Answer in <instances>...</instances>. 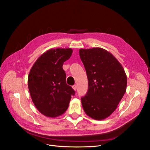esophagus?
<instances>
[{"label": "esophagus", "instance_id": "34e87169", "mask_svg": "<svg viewBox=\"0 0 150 150\" xmlns=\"http://www.w3.org/2000/svg\"><path fill=\"white\" fill-rule=\"evenodd\" d=\"M72 88L74 89V90L76 91V90H77V86H76V85H74V86H72Z\"/></svg>", "mask_w": 150, "mask_h": 150}]
</instances>
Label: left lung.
Segmentation results:
<instances>
[{
	"label": "left lung",
	"instance_id": "obj_1",
	"mask_svg": "<svg viewBox=\"0 0 150 150\" xmlns=\"http://www.w3.org/2000/svg\"><path fill=\"white\" fill-rule=\"evenodd\" d=\"M79 56L88 80V91L81 98L83 110L94 120H104L115 111L126 92L125 70L102 48L81 49Z\"/></svg>",
	"mask_w": 150,
	"mask_h": 150
}]
</instances>
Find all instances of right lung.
I'll list each match as a JSON object with an SVG mask.
<instances>
[{
	"instance_id": "1",
	"label": "right lung",
	"mask_w": 150,
	"mask_h": 150,
	"mask_svg": "<svg viewBox=\"0 0 150 150\" xmlns=\"http://www.w3.org/2000/svg\"><path fill=\"white\" fill-rule=\"evenodd\" d=\"M70 48L50 49L35 61L28 76V88L35 106L47 117L63 114L68 108L75 91L66 82V74L62 68L69 59Z\"/></svg>"
}]
</instances>
